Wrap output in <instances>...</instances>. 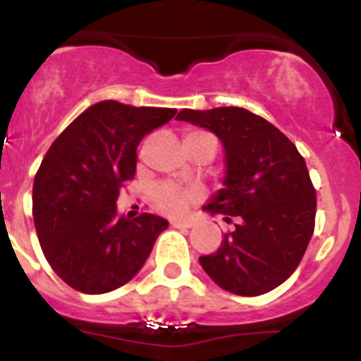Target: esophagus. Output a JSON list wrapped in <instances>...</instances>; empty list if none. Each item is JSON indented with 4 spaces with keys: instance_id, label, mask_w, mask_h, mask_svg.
I'll return each mask as SVG.
<instances>
[{
    "instance_id": "esophagus-1",
    "label": "esophagus",
    "mask_w": 361,
    "mask_h": 361,
    "mask_svg": "<svg viewBox=\"0 0 361 361\" xmlns=\"http://www.w3.org/2000/svg\"><path fill=\"white\" fill-rule=\"evenodd\" d=\"M170 225L176 226V228H191V221H180V219H172Z\"/></svg>"
}]
</instances>
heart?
I'll return each mask as SVG.
<instances>
[{"instance_id": "heart-1", "label": "heart", "mask_w": 361, "mask_h": 361, "mask_svg": "<svg viewBox=\"0 0 361 361\" xmlns=\"http://www.w3.org/2000/svg\"><path fill=\"white\" fill-rule=\"evenodd\" d=\"M195 136H212L208 133H200V130H192V133H187L185 138H195ZM200 195L195 191H185L181 187L174 185V183H161L153 189L152 200L153 206L163 212L166 215H181L185 212L191 202L198 200Z\"/></svg>"}]
</instances>
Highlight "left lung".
<instances>
[{
	"label": "left lung",
	"instance_id": "8db88e82",
	"mask_svg": "<svg viewBox=\"0 0 361 361\" xmlns=\"http://www.w3.org/2000/svg\"><path fill=\"white\" fill-rule=\"evenodd\" d=\"M176 120L212 130L225 147V180L204 209L236 221L200 266L221 288L260 296L285 283L314 231L317 192L305 159L275 125L238 106L183 109Z\"/></svg>",
	"mask_w": 361,
	"mask_h": 361
}]
</instances>
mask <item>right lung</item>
Here are the masks:
<instances>
[{"instance_id": "obj_1", "label": "right lung", "mask_w": 361, "mask_h": 361, "mask_svg": "<svg viewBox=\"0 0 361 361\" xmlns=\"http://www.w3.org/2000/svg\"><path fill=\"white\" fill-rule=\"evenodd\" d=\"M176 109L101 101L54 140L33 181V221L52 269L75 290L104 294L135 277L169 221L118 215L121 183L136 172V147Z\"/></svg>"}]
</instances>
